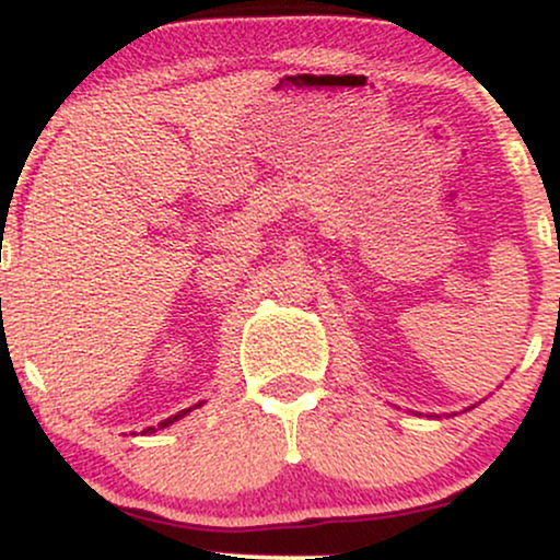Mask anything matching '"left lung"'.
Returning <instances> with one entry per match:
<instances>
[{
	"mask_svg": "<svg viewBox=\"0 0 560 560\" xmlns=\"http://www.w3.org/2000/svg\"><path fill=\"white\" fill-rule=\"evenodd\" d=\"M466 410H471V408H466ZM447 416H455V413H447ZM434 419H440V416H436V413H434Z\"/></svg>",
	"mask_w": 560,
	"mask_h": 560,
	"instance_id": "obj_1",
	"label": "left lung"
}]
</instances>
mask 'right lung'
I'll return each instance as SVG.
<instances>
[{
	"instance_id": "right-lung-1",
	"label": "right lung",
	"mask_w": 560,
	"mask_h": 560,
	"mask_svg": "<svg viewBox=\"0 0 560 560\" xmlns=\"http://www.w3.org/2000/svg\"><path fill=\"white\" fill-rule=\"evenodd\" d=\"M199 405H205V402H197V405H191V408H186V410H178V413H176V416H171V419L160 421V423H158V427H147V429H144V432H141V434H155V432H158V429H165V427H171V423H176L178 419H184V416H189V413H191V410H195V408H199Z\"/></svg>"
}]
</instances>
